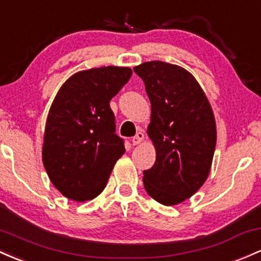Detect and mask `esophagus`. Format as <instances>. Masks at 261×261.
I'll return each mask as SVG.
<instances>
[{
	"label": "esophagus",
	"mask_w": 261,
	"mask_h": 261,
	"mask_svg": "<svg viewBox=\"0 0 261 261\" xmlns=\"http://www.w3.org/2000/svg\"><path fill=\"white\" fill-rule=\"evenodd\" d=\"M144 137H145L144 134H142V133H137L136 135L133 137V140H131V141H133V145L141 144V141H142V140H144Z\"/></svg>",
	"instance_id": "34e87169"
}]
</instances>
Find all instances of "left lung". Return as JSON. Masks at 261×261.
<instances>
[{
	"instance_id": "8db88e82",
	"label": "left lung",
	"mask_w": 261,
	"mask_h": 261,
	"mask_svg": "<svg viewBox=\"0 0 261 261\" xmlns=\"http://www.w3.org/2000/svg\"><path fill=\"white\" fill-rule=\"evenodd\" d=\"M151 102L147 135L156 161L144 171L148 196L174 205L193 196L208 178L217 142L212 107L196 78L178 65L153 61L134 68Z\"/></svg>"
}]
</instances>
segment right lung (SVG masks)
I'll return each instance as SVG.
<instances>
[{
  "label": "right lung",
  "instance_id": "right-lung-1",
  "mask_svg": "<svg viewBox=\"0 0 261 261\" xmlns=\"http://www.w3.org/2000/svg\"><path fill=\"white\" fill-rule=\"evenodd\" d=\"M131 74L130 68L111 65L78 71L51 102L42 160L50 182L67 198L84 202L98 197L124 154L110 100Z\"/></svg>",
  "mask_w": 261,
  "mask_h": 261
}]
</instances>
